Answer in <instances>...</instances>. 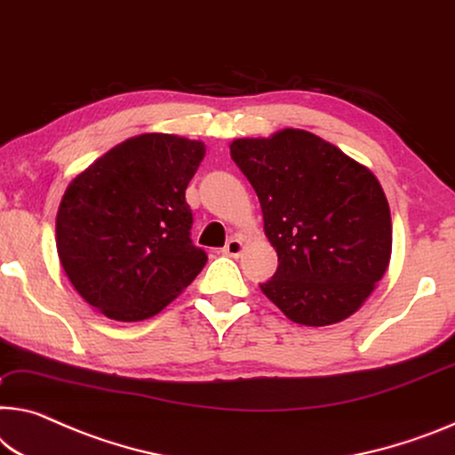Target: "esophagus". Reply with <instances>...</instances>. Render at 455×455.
<instances>
[{
	"label": "esophagus",
	"instance_id": "obj_1",
	"mask_svg": "<svg viewBox=\"0 0 455 455\" xmlns=\"http://www.w3.org/2000/svg\"><path fill=\"white\" fill-rule=\"evenodd\" d=\"M242 250H243V243L237 240V237H232V240H229L226 246H223V254L226 256H232V258H237L242 254Z\"/></svg>",
	"mask_w": 455,
	"mask_h": 455
}]
</instances>
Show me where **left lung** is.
<instances>
[{"instance_id": "obj_1", "label": "left lung", "mask_w": 455, "mask_h": 455, "mask_svg": "<svg viewBox=\"0 0 455 455\" xmlns=\"http://www.w3.org/2000/svg\"><path fill=\"white\" fill-rule=\"evenodd\" d=\"M229 155L254 187L278 268L260 289L295 323L344 321L388 268L393 223L366 166L311 132L240 138Z\"/></svg>"}]
</instances>
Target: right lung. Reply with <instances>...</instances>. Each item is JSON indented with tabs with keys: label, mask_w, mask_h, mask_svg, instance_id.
<instances>
[{
	"label": "right lung",
	"mask_w": 455,
	"mask_h": 455,
	"mask_svg": "<svg viewBox=\"0 0 455 455\" xmlns=\"http://www.w3.org/2000/svg\"><path fill=\"white\" fill-rule=\"evenodd\" d=\"M205 144L171 134L125 140L71 180L57 213V251L76 292L116 321H142L204 270L191 240L188 180Z\"/></svg>",
	"instance_id": "1"
}]
</instances>
